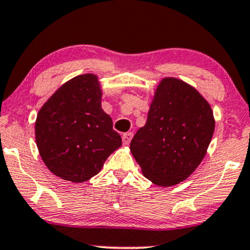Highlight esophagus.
<instances>
[{"mask_svg":"<svg viewBox=\"0 0 250 250\" xmlns=\"http://www.w3.org/2000/svg\"><path fill=\"white\" fill-rule=\"evenodd\" d=\"M132 136H133L132 132H126V133H124V135H123V143H124L125 146L130 144L131 139H132Z\"/></svg>","mask_w":250,"mask_h":250,"instance_id":"obj_1","label":"esophagus"}]
</instances>
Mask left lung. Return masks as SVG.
I'll return each instance as SVG.
<instances>
[{"label":"left lung","mask_w":250,"mask_h":250,"mask_svg":"<svg viewBox=\"0 0 250 250\" xmlns=\"http://www.w3.org/2000/svg\"><path fill=\"white\" fill-rule=\"evenodd\" d=\"M214 131L210 104L189 84L163 79L147 113L146 124L130 149L142 173L158 186L186 180L203 161Z\"/></svg>","instance_id":"obj_1"}]
</instances>
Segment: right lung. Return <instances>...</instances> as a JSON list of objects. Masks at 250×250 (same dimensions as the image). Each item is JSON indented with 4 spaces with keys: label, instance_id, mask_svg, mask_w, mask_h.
<instances>
[{
    "label": "right lung",
    "instance_id": "right-lung-1",
    "mask_svg": "<svg viewBox=\"0 0 250 250\" xmlns=\"http://www.w3.org/2000/svg\"><path fill=\"white\" fill-rule=\"evenodd\" d=\"M101 95L98 77L81 75L62 85L39 111V154L46 167L63 180L87 181L122 146L111 117L101 108Z\"/></svg>",
    "mask_w": 250,
    "mask_h": 250
}]
</instances>
